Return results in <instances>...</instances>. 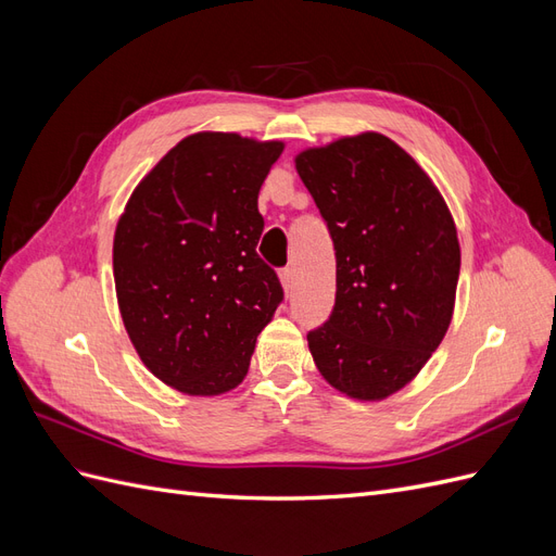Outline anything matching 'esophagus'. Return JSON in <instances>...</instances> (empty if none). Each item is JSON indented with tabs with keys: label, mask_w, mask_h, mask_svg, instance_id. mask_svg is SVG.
Segmentation results:
<instances>
[{
	"label": "esophagus",
	"mask_w": 556,
	"mask_h": 556,
	"mask_svg": "<svg viewBox=\"0 0 556 556\" xmlns=\"http://www.w3.org/2000/svg\"><path fill=\"white\" fill-rule=\"evenodd\" d=\"M280 280H282V288H285V292L292 294V292H294V285H296V274H294V268H292V266L282 268V271H280Z\"/></svg>",
	"instance_id": "obj_1"
}]
</instances>
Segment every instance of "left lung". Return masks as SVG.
Masks as SVG:
<instances>
[{"instance_id": "1", "label": "left lung", "mask_w": 556, "mask_h": 556, "mask_svg": "<svg viewBox=\"0 0 556 556\" xmlns=\"http://www.w3.org/2000/svg\"><path fill=\"white\" fill-rule=\"evenodd\" d=\"M329 229L336 301L308 331L319 374L352 399L410 382L441 345L459 280V241L443 197L382 134H359L296 157Z\"/></svg>"}]
</instances>
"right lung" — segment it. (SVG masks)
Returning a JSON list of instances; mask_svg holds the SVG:
<instances>
[{
  "mask_svg": "<svg viewBox=\"0 0 556 556\" xmlns=\"http://www.w3.org/2000/svg\"><path fill=\"white\" fill-rule=\"evenodd\" d=\"M280 153L278 141L192 134L139 182L115 227L125 329L150 371L185 394L233 390L285 299L257 255V194Z\"/></svg>",
  "mask_w": 556,
  "mask_h": 556,
  "instance_id": "obj_1",
  "label": "right lung"
}]
</instances>
